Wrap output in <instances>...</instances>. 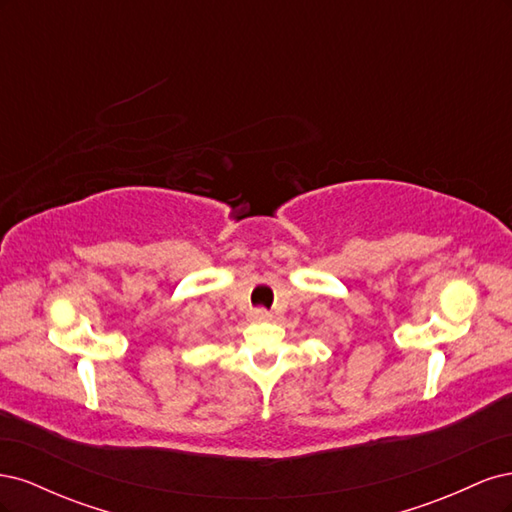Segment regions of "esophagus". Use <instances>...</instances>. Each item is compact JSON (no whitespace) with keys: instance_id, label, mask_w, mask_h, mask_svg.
Returning a JSON list of instances; mask_svg holds the SVG:
<instances>
[{"instance_id":"esophagus-1","label":"esophagus","mask_w":512,"mask_h":512,"mask_svg":"<svg viewBox=\"0 0 512 512\" xmlns=\"http://www.w3.org/2000/svg\"><path fill=\"white\" fill-rule=\"evenodd\" d=\"M252 320H256V322H262V320H269L271 318V314L267 312L265 307H256V309H252Z\"/></svg>"}]
</instances>
